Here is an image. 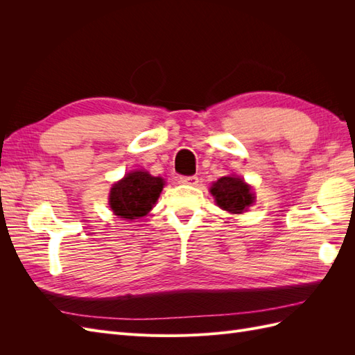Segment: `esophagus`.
Listing matches in <instances>:
<instances>
[{"label":"esophagus","mask_w":355,"mask_h":355,"mask_svg":"<svg viewBox=\"0 0 355 355\" xmlns=\"http://www.w3.org/2000/svg\"><path fill=\"white\" fill-rule=\"evenodd\" d=\"M182 184L187 185H197L198 184V178L197 176H180Z\"/></svg>","instance_id":"34e87169"}]
</instances>
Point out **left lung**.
Wrapping results in <instances>:
<instances>
[{
    "label": "left lung",
    "instance_id": "1",
    "mask_svg": "<svg viewBox=\"0 0 355 355\" xmlns=\"http://www.w3.org/2000/svg\"><path fill=\"white\" fill-rule=\"evenodd\" d=\"M210 192L216 198L218 206L231 213H243L254 201L252 188L237 176L220 178L214 182Z\"/></svg>",
    "mask_w": 355,
    "mask_h": 355
}]
</instances>
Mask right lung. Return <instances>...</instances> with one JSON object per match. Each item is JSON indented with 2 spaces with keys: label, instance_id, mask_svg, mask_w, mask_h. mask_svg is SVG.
I'll return each mask as SVG.
<instances>
[{
  "label": "right lung",
  "instance_id": "right-lung-1",
  "mask_svg": "<svg viewBox=\"0 0 355 355\" xmlns=\"http://www.w3.org/2000/svg\"><path fill=\"white\" fill-rule=\"evenodd\" d=\"M164 180L146 171H132L112 187L110 206L116 216L125 220L142 218L153 209L163 191Z\"/></svg>",
  "mask_w": 355,
  "mask_h": 355
}]
</instances>
